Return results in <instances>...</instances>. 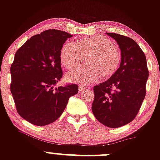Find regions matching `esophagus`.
Wrapping results in <instances>:
<instances>
[{
	"instance_id": "1",
	"label": "esophagus",
	"mask_w": 160,
	"mask_h": 160,
	"mask_svg": "<svg viewBox=\"0 0 160 160\" xmlns=\"http://www.w3.org/2000/svg\"><path fill=\"white\" fill-rule=\"evenodd\" d=\"M87 90V89L85 87H83V86H82V85L79 86V90H80V92H85Z\"/></svg>"
}]
</instances>
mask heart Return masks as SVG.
<instances>
[{"instance_id":"obj_1","label":"heart","mask_w":160,"mask_h":160,"mask_svg":"<svg viewBox=\"0 0 160 160\" xmlns=\"http://www.w3.org/2000/svg\"><path fill=\"white\" fill-rule=\"evenodd\" d=\"M85 57L87 65L67 75L70 81L88 84L99 77L107 79L113 75L121 61L120 50L104 36L83 38L77 42H66L60 53V63L67 70L77 67Z\"/></svg>"}]
</instances>
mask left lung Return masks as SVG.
I'll list each match as a JSON object with an SVG mask.
<instances>
[{"label": "left lung", "mask_w": 160, "mask_h": 160, "mask_svg": "<svg viewBox=\"0 0 160 160\" xmlns=\"http://www.w3.org/2000/svg\"><path fill=\"white\" fill-rule=\"evenodd\" d=\"M118 43L121 62L110 79L94 86L93 115L110 128H118L132 122L146 96L149 70L147 58L138 43L128 37L107 33Z\"/></svg>", "instance_id": "obj_1"}]
</instances>
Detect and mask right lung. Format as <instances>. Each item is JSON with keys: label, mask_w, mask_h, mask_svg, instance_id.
<instances>
[{"label": "right lung", "mask_w": 160, "mask_h": 160, "mask_svg": "<svg viewBox=\"0 0 160 160\" xmlns=\"http://www.w3.org/2000/svg\"><path fill=\"white\" fill-rule=\"evenodd\" d=\"M71 37L65 31L47 30L27 40L15 53L11 92L18 114L33 125L58 120L69 98L78 93L77 84L54 88L63 76L60 50Z\"/></svg>", "instance_id": "right-lung-1"}]
</instances>
